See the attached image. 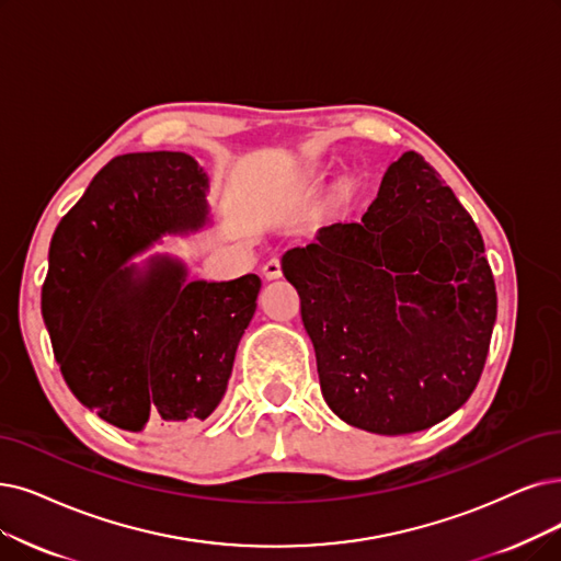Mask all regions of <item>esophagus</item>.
Returning <instances> with one entry per match:
<instances>
[{
    "label": "esophagus",
    "instance_id": "obj_1",
    "mask_svg": "<svg viewBox=\"0 0 561 561\" xmlns=\"http://www.w3.org/2000/svg\"><path fill=\"white\" fill-rule=\"evenodd\" d=\"M262 274H264V278H268V280L278 278V276L283 274V268H280V260H278V257L266 260V264L262 266Z\"/></svg>",
    "mask_w": 561,
    "mask_h": 561
}]
</instances>
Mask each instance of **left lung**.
Returning <instances> with one entry per match:
<instances>
[{"label": "left lung", "instance_id": "obj_1", "mask_svg": "<svg viewBox=\"0 0 561 561\" xmlns=\"http://www.w3.org/2000/svg\"><path fill=\"white\" fill-rule=\"evenodd\" d=\"M477 222L416 151L358 222L283 255L327 405L377 435L425 431L479 385L497 293Z\"/></svg>", "mask_w": 561, "mask_h": 561}]
</instances>
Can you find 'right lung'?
Returning a JSON list of instances; mask_svg holds the SVG:
<instances>
[{
	"mask_svg": "<svg viewBox=\"0 0 561 561\" xmlns=\"http://www.w3.org/2000/svg\"><path fill=\"white\" fill-rule=\"evenodd\" d=\"M209 179L184 151L112 159L50 241L41 308L66 385L128 433L205 421L228 389L262 280H188L163 234L205 228Z\"/></svg>",
	"mask_w": 561,
	"mask_h": 561,
	"instance_id": "right-lung-1",
	"label": "right lung"
}]
</instances>
